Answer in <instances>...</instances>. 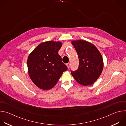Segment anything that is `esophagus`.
<instances>
[{
  "label": "esophagus",
  "instance_id": "1",
  "mask_svg": "<svg viewBox=\"0 0 126 126\" xmlns=\"http://www.w3.org/2000/svg\"><path fill=\"white\" fill-rule=\"evenodd\" d=\"M66 66H67V68L69 69V67H70V63H67V64H66Z\"/></svg>",
  "mask_w": 126,
  "mask_h": 126
}]
</instances>
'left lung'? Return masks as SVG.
Listing matches in <instances>:
<instances>
[{
  "instance_id": "1",
  "label": "left lung",
  "mask_w": 126,
  "mask_h": 126,
  "mask_svg": "<svg viewBox=\"0 0 126 126\" xmlns=\"http://www.w3.org/2000/svg\"><path fill=\"white\" fill-rule=\"evenodd\" d=\"M71 43L77 53L79 60L78 69L71 71V74L81 85H92L100 77L103 69L101 54L94 44L85 40H73Z\"/></svg>"
}]
</instances>
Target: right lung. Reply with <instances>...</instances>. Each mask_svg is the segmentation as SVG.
<instances>
[{
  "instance_id": "add662e5",
  "label": "right lung",
  "mask_w": 126,
  "mask_h": 126,
  "mask_svg": "<svg viewBox=\"0 0 126 126\" xmlns=\"http://www.w3.org/2000/svg\"><path fill=\"white\" fill-rule=\"evenodd\" d=\"M60 41H48L39 44L28 56L27 67L29 76L39 88L48 90L58 82L67 66L62 62L58 51Z\"/></svg>"
}]
</instances>
